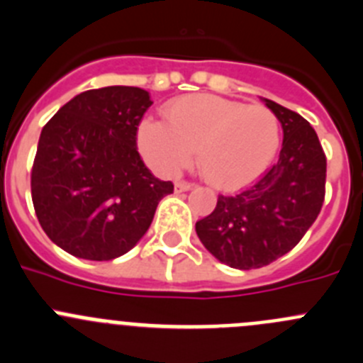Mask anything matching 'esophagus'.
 Segmentation results:
<instances>
[{"label":"esophagus","instance_id":"1","mask_svg":"<svg viewBox=\"0 0 363 363\" xmlns=\"http://www.w3.org/2000/svg\"><path fill=\"white\" fill-rule=\"evenodd\" d=\"M193 184L188 181H177L175 182V191L177 193H182V191H188V189H191Z\"/></svg>","mask_w":363,"mask_h":363}]
</instances>
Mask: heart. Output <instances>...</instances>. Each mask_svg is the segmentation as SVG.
Returning a JSON list of instances; mask_svg holds the SVG:
<instances>
[{"label": "heart", "mask_w": 363, "mask_h": 363, "mask_svg": "<svg viewBox=\"0 0 363 363\" xmlns=\"http://www.w3.org/2000/svg\"><path fill=\"white\" fill-rule=\"evenodd\" d=\"M167 124L143 121L138 145L161 174H175L196 150L199 168L214 188L232 191L260 177L280 145V122L269 108L246 106L213 94L168 103Z\"/></svg>", "instance_id": "heart-1"}]
</instances>
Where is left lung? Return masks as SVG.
Returning a JSON list of instances; mask_svg holds the SVG:
<instances>
[{
  "mask_svg": "<svg viewBox=\"0 0 363 363\" xmlns=\"http://www.w3.org/2000/svg\"><path fill=\"white\" fill-rule=\"evenodd\" d=\"M284 129L280 157L238 195H218L216 207L196 221L202 245L235 269L271 264L294 248L321 213L326 156L312 125L269 99Z\"/></svg>",
  "mask_w": 363,
  "mask_h": 363,
  "instance_id": "1",
  "label": "left lung"
}]
</instances>
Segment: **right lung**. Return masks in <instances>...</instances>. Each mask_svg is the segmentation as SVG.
I'll return each mask as SVG.
<instances>
[{"label": "right lung", "mask_w": 363, "mask_h": 363, "mask_svg": "<svg viewBox=\"0 0 363 363\" xmlns=\"http://www.w3.org/2000/svg\"><path fill=\"white\" fill-rule=\"evenodd\" d=\"M152 101L136 86L86 90L44 125L31 168V200L48 238L67 253L111 260L152 223L174 182L150 174L136 133Z\"/></svg>", "instance_id": "right-lung-1"}]
</instances>
